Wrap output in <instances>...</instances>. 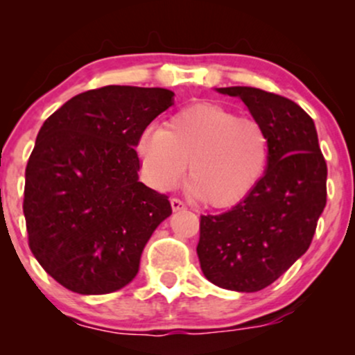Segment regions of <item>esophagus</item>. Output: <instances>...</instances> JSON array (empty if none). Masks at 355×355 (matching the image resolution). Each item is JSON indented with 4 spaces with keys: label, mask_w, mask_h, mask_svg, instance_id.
Returning <instances> with one entry per match:
<instances>
[{
    "label": "esophagus",
    "mask_w": 355,
    "mask_h": 355,
    "mask_svg": "<svg viewBox=\"0 0 355 355\" xmlns=\"http://www.w3.org/2000/svg\"><path fill=\"white\" fill-rule=\"evenodd\" d=\"M170 203H172V209H173V211H178V210H185L187 209V205L185 203H183L180 198H177V197H173L172 200H170Z\"/></svg>",
    "instance_id": "obj_1"
}]
</instances>
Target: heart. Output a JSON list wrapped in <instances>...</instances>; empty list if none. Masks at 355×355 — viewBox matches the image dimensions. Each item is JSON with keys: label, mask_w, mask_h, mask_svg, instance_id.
<instances>
[{"label": "heart", "mask_w": 355, "mask_h": 355, "mask_svg": "<svg viewBox=\"0 0 355 355\" xmlns=\"http://www.w3.org/2000/svg\"><path fill=\"white\" fill-rule=\"evenodd\" d=\"M137 152L146 180L157 190H172L189 164V187L202 203L232 207L247 197L262 178L268 160L266 126L239 116L217 103H195L148 128Z\"/></svg>", "instance_id": "1"}]
</instances>
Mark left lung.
<instances>
[{
	"label": "left lung",
	"mask_w": 355,
	"mask_h": 355,
	"mask_svg": "<svg viewBox=\"0 0 355 355\" xmlns=\"http://www.w3.org/2000/svg\"><path fill=\"white\" fill-rule=\"evenodd\" d=\"M239 96L266 126L268 166L255 189L218 215H202L203 275L237 292L262 291L307 252L327 202V164L315 125L299 105L260 88H218Z\"/></svg>",
	"instance_id": "1"
}]
</instances>
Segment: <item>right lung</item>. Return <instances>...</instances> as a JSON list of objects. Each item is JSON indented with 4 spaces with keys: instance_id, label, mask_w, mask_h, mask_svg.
Instances as JSON below:
<instances>
[{
    "instance_id": "add662e5",
    "label": "right lung",
    "mask_w": 355,
    "mask_h": 355,
    "mask_svg": "<svg viewBox=\"0 0 355 355\" xmlns=\"http://www.w3.org/2000/svg\"><path fill=\"white\" fill-rule=\"evenodd\" d=\"M172 98L165 88L108 85L73 96L40 130L24 182L28 245L68 291L100 295L132 282L172 214L165 193L138 182L135 150Z\"/></svg>"
}]
</instances>
